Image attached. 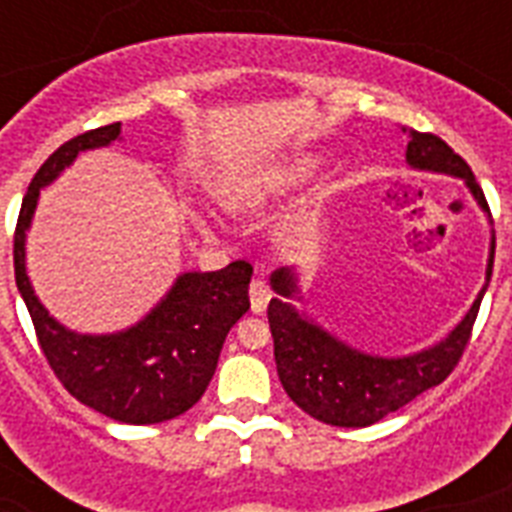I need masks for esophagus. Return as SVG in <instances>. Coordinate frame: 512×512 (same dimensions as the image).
<instances>
[{
  "instance_id": "obj_1",
  "label": "esophagus",
  "mask_w": 512,
  "mask_h": 512,
  "mask_svg": "<svg viewBox=\"0 0 512 512\" xmlns=\"http://www.w3.org/2000/svg\"><path fill=\"white\" fill-rule=\"evenodd\" d=\"M271 289L265 284L263 279H255L249 284V303H252V311L255 313H265L268 303H271Z\"/></svg>"
}]
</instances>
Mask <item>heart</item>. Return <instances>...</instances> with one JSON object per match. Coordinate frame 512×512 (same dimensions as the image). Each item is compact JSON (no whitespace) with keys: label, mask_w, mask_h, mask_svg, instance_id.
I'll return each mask as SVG.
<instances>
[{"label":"heart","mask_w":512,"mask_h":512,"mask_svg":"<svg viewBox=\"0 0 512 512\" xmlns=\"http://www.w3.org/2000/svg\"><path fill=\"white\" fill-rule=\"evenodd\" d=\"M303 172L305 167L276 172H244L220 188V201L236 215H255V212L268 207L273 199H279L289 185L297 183V177Z\"/></svg>","instance_id":"obj_1"}]
</instances>
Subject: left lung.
<instances>
[{"mask_svg":"<svg viewBox=\"0 0 512 512\" xmlns=\"http://www.w3.org/2000/svg\"><path fill=\"white\" fill-rule=\"evenodd\" d=\"M404 132L409 138L406 162L412 170L462 177L470 193L476 196L478 207L489 212L484 191L460 154H454L433 132L406 130V127ZM492 268L494 239L489 249V265H486V284L478 292L468 316L449 332L446 340L404 358L361 353L337 340L335 335H329L319 324H313L308 316L297 313L295 305L287 303L289 297L300 292L297 276L292 268H279L271 276V287L279 297H273L268 305V324L273 335L276 369H279V380L287 396L303 412L337 428H366L388 417L390 412H398L412 398L428 388H436L452 374L468 348L478 305L484 300V292L492 279Z\"/></svg>","mask_w":512,"mask_h":512,"instance_id":"obj_1","label":"left lung"}]
</instances>
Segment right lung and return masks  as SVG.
Returning <instances> with one entry per match:
<instances>
[{
  "label": "right lung",
  "mask_w": 512,
  "mask_h": 512,
  "mask_svg": "<svg viewBox=\"0 0 512 512\" xmlns=\"http://www.w3.org/2000/svg\"><path fill=\"white\" fill-rule=\"evenodd\" d=\"M119 132V122L82 132L39 167L20 204L12 260L15 284L31 313L39 348L63 388L111 420L154 425L188 412L204 396L225 337L249 311L252 265L236 260L220 271L177 276L146 319L116 335H76L52 319L26 273V231L39 191L82 151L114 143Z\"/></svg>",
  "instance_id": "1"
}]
</instances>
